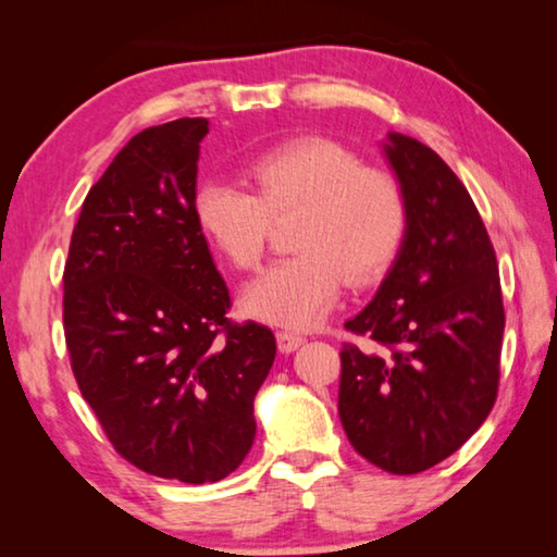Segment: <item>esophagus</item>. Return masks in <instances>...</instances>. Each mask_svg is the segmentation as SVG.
Instances as JSON below:
<instances>
[{"label": "esophagus", "instance_id": "esophagus-1", "mask_svg": "<svg viewBox=\"0 0 557 557\" xmlns=\"http://www.w3.org/2000/svg\"><path fill=\"white\" fill-rule=\"evenodd\" d=\"M301 344H305V336L292 332V329H280V332H277V346H280L282 354H292Z\"/></svg>", "mask_w": 557, "mask_h": 557}]
</instances>
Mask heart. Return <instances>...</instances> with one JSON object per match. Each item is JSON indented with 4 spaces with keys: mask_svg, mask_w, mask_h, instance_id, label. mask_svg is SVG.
Returning <instances> with one entry per match:
<instances>
[{
    "mask_svg": "<svg viewBox=\"0 0 557 557\" xmlns=\"http://www.w3.org/2000/svg\"><path fill=\"white\" fill-rule=\"evenodd\" d=\"M256 194L209 182L196 194V221L213 248L238 270L265 258L272 223L299 215L292 248L252 282L243 309L287 326H312L332 312L344 280L366 287L400 256L410 206L398 176L366 166L351 147L301 137L250 164Z\"/></svg>",
    "mask_w": 557,
    "mask_h": 557,
    "instance_id": "heart-1",
    "label": "heart"
}]
</instances>
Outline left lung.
<instances>
[{
    "mask_svg": "<svg viewBox=\"0 0 557 557\" xmlns=\"http://www.w3.org/2000/svg\"><path fill=\"white\" fill-rule=\"evenodd\" d=\"M388 137L408 238L371 305L344 324L371 348L342 346L338 414L363 459L418 474L492 412L506 314L494 245L465 184L418 139Z\"/></svg>",
    "mask_w": 557,
    "mask_h": 557,
    "instance_id": "obj_1",
    "label": "left lung"
}]
</instances>
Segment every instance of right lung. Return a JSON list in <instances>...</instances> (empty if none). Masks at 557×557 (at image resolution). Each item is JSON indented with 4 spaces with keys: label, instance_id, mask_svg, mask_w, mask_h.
I'll return each mask as SVG.
<instances>
[{
    "label": "right lung",
    "instance_id": "add662e5",
    "mask_svg": "<svg viewBox=\"0 0 557 557\" xmlns=\"http://www.w3.org/2000/svg\"><path fill=\"white\" fill-rule=\"evenodd\" d=\"M206 135V117L137 132L83 201L63 268L81 395L120 457L184 484L240 467L275 361L265 324L228 317L231 292L196 221Z\"/></svg>",
    "mask_w": 557,
    "mask_h": 557
}]
</instances>
